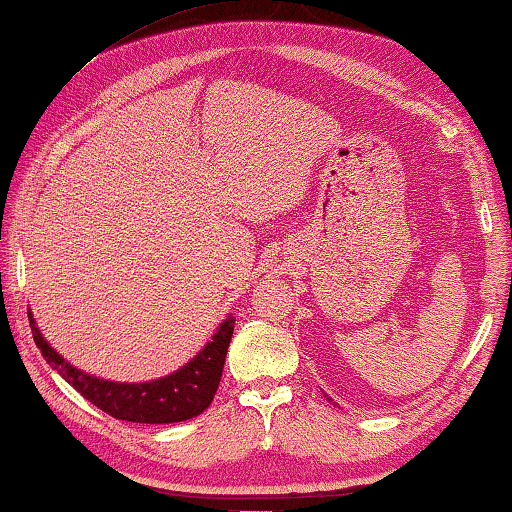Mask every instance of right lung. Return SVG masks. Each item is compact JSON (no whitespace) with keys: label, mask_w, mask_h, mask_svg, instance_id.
<instances>
[{"label":"right lung","mask_w":512,"mask_h":512,"mask_svg":"<svg viewBox=\"0 0 512 512\" xmlns=\"http://www.w3.org/2000/svg\"><path fill=\"white\" fill-rule=\"evenodd\" d=\"M31 331L35 345L42 351L46 362L71 387H76L89 403H94L98 410L118 418V421L181 423L199 416L215 398L232 331H235V320L228 318L221 322L219 331L208 342L206 349L179 371L161 380H152V383L134 385L111 383V380H102L85 374V371H78L69 362H64L60 353H55L49 347V342L37 331L33 318Z\"/></svg>","instance_id":"add662e5"}]
</instances>
